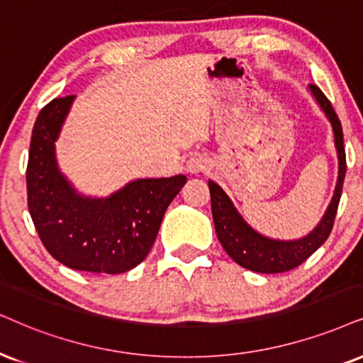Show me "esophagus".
<instances>
[{
    "label": "esophagus",
    "mask_w": 363,
    "mask_h": 363,
    "mask_svg": "<svg viewBox=\"0 0 363 363\" xmlns=\"http://www.w3.org/2000/svg\"><path fill=\"white\" fill-rule=\"evenodd\" d=\"M209 167H211L209 159L204 157V155H194V157H191L186 164V169L189 174L206 172Z\"/></svg>",
    "instance_id": "34e87169"
}]
</instances>
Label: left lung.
<instances>
[{
    "label": "left lung",
    "mask_w": 363,
    "mask_h": 363,
    "mask_svg": "<svg viewBox=\"0 0 363 363\" xmlns=\"http://www.w3.org/2000/svg\"><path fill=\"white\" fill-rule=\"evenodd\" d=\"M310 91L316 102L322 107L323 113L332 123V130L335 137V149L338 155V179L332 201H330L327 211H325L322 221L318 223L308 236L295 241H279L272 240L259 235L247 224L241 214L238 213L235 204L231 203L226 192L209 181L211 192V209H213V219L218 240L221 242L224 251L241 264L242 268L251 269L256 273H284L300 266L303 261L310 258L320 246L327 241L333 228L335 216H337L338 203H340L343 179L347 172L345 147H343V132L342 123L338 121L337 113L325 97L323 91L316 85H310Z\"/></svg>",
    "instance_id": "8db88e82"
}]
</instances>
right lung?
Returning a JSON list of instances; mask_svg holds the SVG:
<instances>
[{"mask_svg":"<svg viewBox=\"0 0 363 363\" xmlns=\"http://www.w3.org/2000/svg\"><path fill=\"white\" fill-rule=\"evenodd\" d=\"M75 95L55 99L36 117L30 142L28 209L41 242L72 269L118 274L145 259L164 213L187 177L137 179L108 197H85L60 172L55 155Z\"/></svg>","mask_w":363,"mask_h":363,"instance_id":"1","label":"right lung"}]
</instances>
